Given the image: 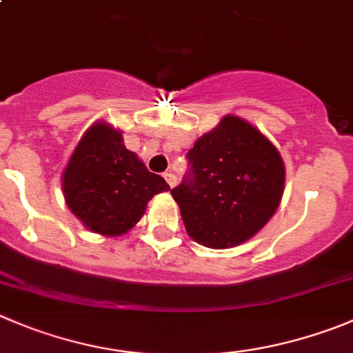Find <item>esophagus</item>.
<instances>
[{
  "instance_id": "obj_1",
  "label": "esophagus",
  "mask_w": 353,
  "mask_h": 353,
  "mask_svg": "<svg viewBox=\"0 0 353 353\" xmlns=\"http://www.w3.org/2000/svg\"><path fill=\"white\" fill-rule=\"evenodd\" d=\"M164 180H166L168 185H170L171 189H173V187L176 185V176H174L173 173H164Z\"/></svg>"
}]
</instances>
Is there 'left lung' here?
<instances>
[{
  "label": "left lung",
  "instance_id": "obj_1",
  "mask_svg": "<svg viewBox=\"0 0 353 353\" xmlns=\"http://www.w3.org/2000/svg\"><path fill=\"white\" fill-rule=\"evenodd\" d=\"M190 176L171 190L185 230L211 250L256 236L279 208L286 168L277 147L239 116L221 117L187 154Z\"/></svg>",
  "mask_w": 353,
  "mask_h": 353
}]
</instances>
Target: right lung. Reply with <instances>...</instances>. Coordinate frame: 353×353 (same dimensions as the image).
Returning a JSON list of instances; mask_svg holds the SVG:
<instances>
[{"mask_svg": "<svg viewBox=\"0 0 353 353\" xmlns=\"http://www.w3.org/2000/svg\"><path fill=\"white\" fill-rule=\"evenodd\" d=\"M170 185L124 147L123 132L97 121L85 132L62 173L67 208L92 232L117 237L132 230L156 194Z\"/></svg>", "mask_w": 353, "mask_h": 353, "instance_id": "add662e5", "label": "right lung"}]
</instances>
